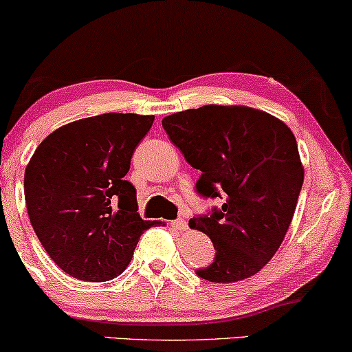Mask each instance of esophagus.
<instances>
[{"instance_id": "34e87169", "label": "esophagus", "mask_w": 352, "mask_h": 352, "mask_svg": "<svg viewBox=\"0 0 352 352\" xmlns=\"http://www.w3.org/2000/svg\"><path fill=\"white\" fill-rule=\"evenodd\" d=\"M172 226L175 228L177 231H187L188 230V224L185 219H175V221H172Z\"/></svg>"}]
</instances>
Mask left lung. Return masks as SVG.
Returning a JSON list of instances; mask_svg holds the SVG:
<instances>
[{
	"mask_svg": "<svg viewBox=\"0 0 352 352\" xmlns=\"http://www.w3.org/2000/svg\"><path fill=\"white\" fill-rule=\"evenodd\" d=\"M162 126L201 172L197 192L224 198L221 210L188 221L217 249L213 264L197 274L217 283L256 275L280 248L297 208L305 170L294 133L272 114L241 104L173 113Z\"/></svg>",
	"mask_w": 352,
	"mask_h": 352,
	"instance_id": "obj_1",
	"label": "left lung"
}]
</instances>
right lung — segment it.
Instances as JSON below:
<instances>
[{
  "instance_id": "right-lung-1",
  "label": "right lung",
  "mask_w": 352,
  "mask_h": 352,
  "mask_svg": "<svg viewBox=\"0 0 352 352\" xmlns=\"http://www.w3.org/2000/svg\"><path fill=\"white\" fill-rule=\"evenodd\" d=\"M154 116L104 113L55 129L24 172L29 219L63 272L107 282L129 265L139 238L152 226L138 213L131 157Z\"/></svg>"
}]
</instances>
